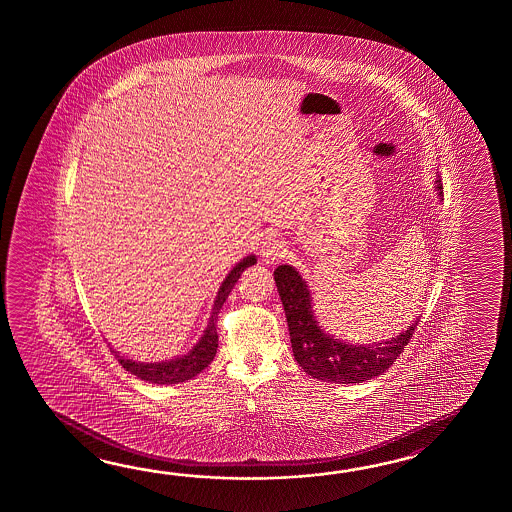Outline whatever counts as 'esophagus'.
Instances as JSON below:
<instances>
[{
    "label": "esophagus",
    "mask_w": 512,
    "mask_h": 512,
    "mask_svg": "<svg viewBox=\"0 0 512 512\" xmlns=\"http://www.w3.org/2000/svg\"><path fill=\"white\" fill-rule=\"evenodd\" d=\"M261 258L267 263H274V261L282 260L287 254L285 249V241L276 238V236H269L261 243L260 249Z\"/></svg>",
    "instance_id": "1"
}]
</instances>
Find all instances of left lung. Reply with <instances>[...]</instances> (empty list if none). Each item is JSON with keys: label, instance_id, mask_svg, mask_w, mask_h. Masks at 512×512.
Segmentation results:
<instances>
[{"label": "left lung", "instance_id": "left-lung-1", "mask_svg": "<svg viewBox=\"0 0 512 512\" xmlns=\"http://www.w3.org/2000/svg\"><path fill=\"white\" fill-rule=\"evenodd\" d=\"M437 197H443L441 179L435 177ZM274 282L287 318L294 360L305 373L318 381L335 384H357L382 375L403 353L414 335L419 318L399 335L373 344H351L329 335L320 326L313 307V294L302 274L293 265H278Z\"/></svg>", "mask_w": 512, "mask_h": 512}]
</instances>
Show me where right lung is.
<instances>
[{"instance_id":"add662e5","label":"right lung","mask_w":512,"mask_h":512,"mask_svg":"<svg viewBox=\"0 0 512 512\" xmlns=\"http://www.w3.org/2000/svg\"><path fill=\"white\" fill-rule=\"evenodd\" d=\"M256 261H258L256 256L249 254L230 269L229 274L225 276V280L219 285L207 327H205L201 338L194 344V348L190 349L188 353L174 357V359L161 360V362H141V360L128 359V357L120 355L119 351L113 349V353L119 359L122 368L130 371L131 375L139 377L141 381L152 382V384H179V382L194 379L197 373H201L207 368L218 353L216 322H218L219 309L223 307L225 300L229 298L230 291L240 280L241 272L254 265Z\"/></svg>"}]
</instances>
